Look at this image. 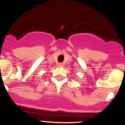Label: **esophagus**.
<instances>
[{"instance_id": "obj_1", "label": "esophagus", "mask_w": 125, "mask_h": 125, "mask_svg": "<svg viewBox=\"0 0 125 125\" xmlns=\"http://www.w3.org/2000/svg\"><path fill=\"white\" fill-rule=\"evenodd\" d=\"M57 65H58V66H59V67H62V66H63V63H59Z\"/></svg>"}]
</instances>
